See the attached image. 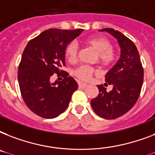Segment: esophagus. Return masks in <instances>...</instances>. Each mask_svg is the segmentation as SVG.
<instances>
[{
	"instance_id": "34e87169",
	"label": "esophagus",
	"mask_w": 155,
	"mask_h": 155,
	"mask_svg": "<svg viewBox=\"0 0 155 155\" xmlns=\"http://www.w3.org/2000/svg\"><path fill=\"white\" fill-rule=\"evenodd\" d=\"M78 84H79V87H85L86 86H87V84H86V83L79 82L78 83Z\"/></svg>"
}]
</instances>
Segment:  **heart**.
Masks as SVG:
<instances>
[{
  "instance_id": "1",
  "label": "heart",
  "mask_w": 155,
  "mask_h": 155,
  "mask_svg": "<svg viewBox=\"0 0 155 155\" xmlns=\"http://www.w3.org/2000/svg\"><path fill=\"white\" fill-rule=\"evenodd\" d=\"M84 43L97 52L96 60L104 68H110L115 63L117 54L112 47V43L103 36H92L86 38ZM64 55L69 63H75L78 58L77 46L74 42L68 43L64 50ZM96 72L94 68L87 65H80L73 70V75L79 80L87 81Z\"/></svg>"
}]
</instances>
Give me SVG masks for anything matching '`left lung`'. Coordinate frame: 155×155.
<instances>
[{"label": "left lung", "instance_id": "1", "mask_svg": "<svg viewBox=\"0 0 155 155\" xmlns=\"http://www.w3.org/2000/svg\"><path fill=\"white\" fill-rule=\"evenodd\" d=\"M117 39L120 47V58L105 75L104 86L113 85L107 92L104 85H97L99 94L91 101L97 115L104 119H116L134 107L141 93L144 71L135 44L126 36L113 28H105Z\"/></svg>", "mask_w": 155, "mask_h": 155}]
</instances>
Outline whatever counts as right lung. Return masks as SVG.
Wrapping results in <instances>:
<instances>
[{
  "label": "right lung",
  "instance_id": "right-lung-1",
  "mask_svg": "<svg viewBox=\"0 0 155 155\" xmlns=\"http://www.w3.org/2000/svg\"><path fill=\"white\" fill-rule=\"evenodd\" d=\"M84 31L49 29L28 42L18 66V79L25 104L41 117L51 119L67 109L78 84L74 78L62 70L65 64L66 46ZM64 80L53 84V74Z\"/></svg>",
  "mask_w": 155,
  "mask_h": 155
}]
</instances>
